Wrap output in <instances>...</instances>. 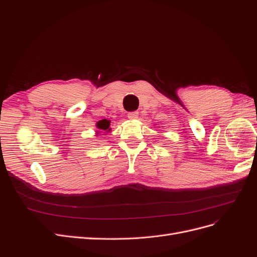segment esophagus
Here are the masks:
<instances>
[{"label":"esophagus","instance_id":"obj_1","mask_svg":"<svg viewBox=\"0 0 257 257\" xmlns=\"http://www.w3.org/2000/svg\"><path fill=\"white\" fill-rule=\"evenodd\" d=\"M127 116H128V119L135 120L138 118V111H131L127 113Z\"/></svg>","mask_w":257,"mask_h":257}]
</instances>
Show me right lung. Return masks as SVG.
Masks as SVG:
<instances>
[{
    "label": "right lung",
    "instance_id": "right-lung-1",
    "mask_svg": "<svg viewBox=\"0 0 257 257\" xmlns=\"http://www.w3.org/2000/svg\"><path fill=\"white\" fill-rule=\"evenodd\" d=\"M96 126L100 131H108V132L110 131V128H109V121H107L106 119H104L102 121H98L97 124H96ZM103 133H105V132H103Z\"/></svg>",
    "mask_w": 257,
    "mask_h": 257
}]
</instances>
